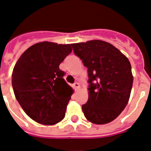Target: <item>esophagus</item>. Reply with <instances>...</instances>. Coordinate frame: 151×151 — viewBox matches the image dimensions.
Here are the masks:
<instances>
[{"instance_id":"34e87169","label":"esophagus","mask_w":151,"mask_h":151,"mask_svg":"<svg viewBox=\"0 0 151 151\" xmlns=\"http://www.w3.org/2000/svg\"><path fill=\"white\" fill-rule=\"evenodd\" d=\"M73 87L75 90H78V88H80V84L78 83V82H76V83H74V84H73Z\"/></svg>"}]
</instances>
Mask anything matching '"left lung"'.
I'll return each mask as SVG.
<instances>
[{
	"label": "left lung",
	"mask_w": 151,
	"mask_h": 151,
	"mask_svg": "<svg viewBox=\"0 0 151 151\" xmlns=\"http://www.w3.org/2000/svg\"><path fill=\"white\" fill-rule=\"evenodd\" d=\"M88 68L89 96L82 105L85 118L95 124L116 119L128 103L133 86L131 64L111 44L101 40L71 44Z\"/></svg>",
	"instance_id": "obj_1"
}]
</instances>
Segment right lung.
I'll return each instance as SVG.
<instances>
[{
    "label": "right lung",
    "mask_w": 151,
    "mask_h": 151,
    "mask_svg": "<svg viewBox=\"0 0 151 151\" xmlns=\"http://www.w3.org/2000/svg\"><path fill=\"white\" fill-rule=\"evenodd\" d=\"M72 52L70 44L36 43L24 51L12 72L14 95L35 122L54 125L63 119L73 89L59 66Z\"/></svg>",
    "instance_id": "add662e5"
}]
</instances>
